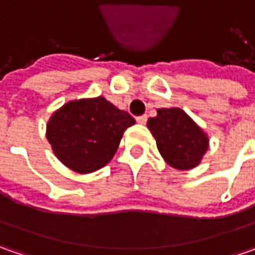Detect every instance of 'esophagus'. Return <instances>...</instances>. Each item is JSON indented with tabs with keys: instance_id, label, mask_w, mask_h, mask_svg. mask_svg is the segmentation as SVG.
I'll list each match as a JSON object with an SVG mask.
<instances>
[{
	"instance_id": "esophagus-1",
	"label": "esophagus",
	"mask_w": 255,
	"mask_h": 255,
	"mask_svg": "<svg viewBox=\"0 0 255 255\" xmlns=\"http://www.w3.org/2000/svg\"><path fill=\"white\" fill-rule=\"evenodd\" d=\"M136 122L140 123V125H144V123L147 122V116H146V115H142V116H137V118H136Z\"/></svg>"
}]
</instances>
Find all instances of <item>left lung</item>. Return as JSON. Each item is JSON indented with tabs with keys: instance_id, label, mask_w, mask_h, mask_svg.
<instances>
[{
	"instance_id": "8db88e82",
	"label": "left lung",
	"mask_w": 255,
	"mask_h": 255,
	"mask_svg": "<svg viewBox=\"0 0 255 255\" xmlns=\"http://www.w3.org/2000/svg\"><path fill=\"white\" fill-rule=\"evenodd\" d=\"M147 128L162 157L174 169L196 167L207 152V134L179 108L157 109V116L147 121Z\"/></svg>"
}]
</instances>
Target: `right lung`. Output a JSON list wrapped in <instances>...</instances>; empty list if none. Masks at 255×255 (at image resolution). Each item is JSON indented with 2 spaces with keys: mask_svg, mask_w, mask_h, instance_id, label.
Wrapping results in <instances>:
<instances>
[{
  "mask_svg": "<svg viewBox=\"0 0 255 255\" xmlns=\"http://www.w3.org/2000/svg\"><path fill=\"white\" fill-rule=\"evenodd\" d=\"M134 119L105 98L64 105L51 116L46 137L56 157L78 173H92L111 162L123 132Z\"/></svg>",
  "mask_w": 255,
  "mask_h": 255,
  "instance_id": "right-lung-1",
  "label": "right lung"
}]
</instances>
